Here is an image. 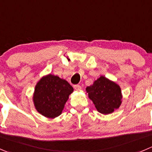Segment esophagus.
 <instances>
[{"mask_svg": "<svg viewBox=\"0 0 152 152\" xmlns=\"http://www.w3.org/2000/svg\"><path fill=\"white\" fill-rule=\"evenodd\" d=\"M73 88H74V89L76 90V91H80V90L82 89V87H81L79 85H74V86H73Z\"/></svg>", "mask_w": 152, "mask_h": 152, "instance_id": "34e87169", "label": "esophagus"}]
</instances>
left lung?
<instances>
[{"label": "left lung", "instance_id": "1", "mask_svg": "<svg viewBox=\"0 0 152 152\" xmlns=\"http://www.w3.org/2000/svg\"><path fill=\"white\" fill-rule=\"evenodd\" d=\"M85 90L97 111L102 114L113 113L123 102L120 85L104 76H100Z\"/></svg>", "mask_w": 152, "mask_h": 152}]
</instances>
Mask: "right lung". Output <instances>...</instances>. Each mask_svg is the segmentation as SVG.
Returning a JSON list of instances; mask_svg holds the SVG:
<instances>
[{
    "mask_svg": "<svg viewBox=\"0 0 152 152\" xmlns=\"http://www.w3.org/2000/svg\"><path fill=\"white\" fill-rule=\"evenodd\" d=\"M73 88L65 79L51 73L42 76L35 85L32 102L35 110L46 118L61 115Z\"/></svg>",
    "mask_w": 152,
    "mask_h": 152,
    "instance_id": "right-lung-1",
    "label": "right lung"
}]
</instances>
